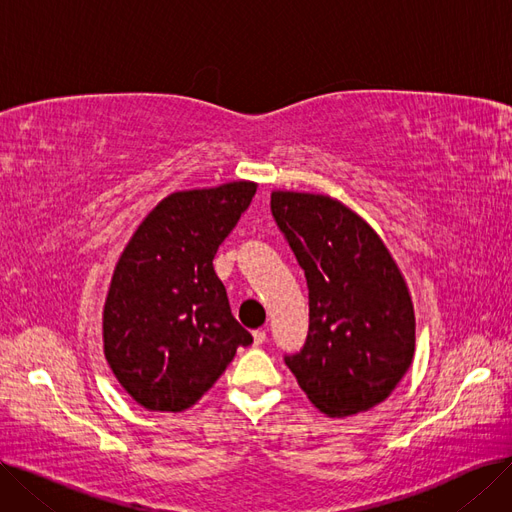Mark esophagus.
<instances>
[{
	"label": "esophagus",
	"mask_w": 512,
	"mask_h": 512,
	"mask_svg": "<svg viewBox=\"0 0 512 512\" xmlns=\"http://www.w3.org/2000/svg\"><path fill=\"white\" fill-rule=\"evenodd\" d=\"M253 342H255V346H261L265 342V330H255L253 332Z\"/></svg>",
	"instance_id": "obj_1"
}]
</instances>
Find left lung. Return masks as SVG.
Here are the masks:
<instances>
[{
	"mask_svg": "<svg viewBox=\"0 0 512 512\" xmlns=\"http://www.w3.org/2000/svg\"><path fill=\"white\" fill-rule=\"evenodd\" d=\"M272 215L309 288L307 340L284 361L321 413L369 411L413 363L407 282L375 230L328 195L274 191Z\"/></svg>",
	"mask_w": 512,
	"mask_h": 512,
	"instance_id": "1",
	"label": "left lung"
}]
</instances>
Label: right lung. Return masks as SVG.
Instances as JSON below:
<instances>
[{
  "instance_id": "add662e5",
  "label": "right lung",
  "mask_w": 512,
  "mask_h": 512,
  "mask_svg": "<svg viewBox=\"0 0 512 512\" xmlns=\"http://www.w3.org/2000/svg\"><path fill=\"white\" fill-rule=\"evenodd\" d=\"M257 191L249 180L178 191L128 240L103 307V353L147 411L180 413L253 336L234 319L213 257Z\"/></svg>"
}]
</instances>
